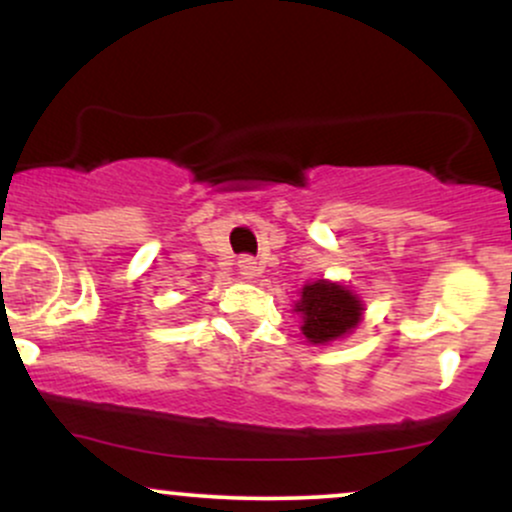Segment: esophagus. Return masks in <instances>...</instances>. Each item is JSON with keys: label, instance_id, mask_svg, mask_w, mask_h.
<instances>
[{"label": "esophagus", "instance_id": "34e87169", "mask_svg": "<svg viewBox=\"0 0 512 512\" xmlns=\"http://www.w3.org/2000/svg\"><path fill=\"white\" fill-rule=\"evenodd\" d=\"M238 269L240 274L248 276V279H252V276L260 272V267H257V262L252 260V257H243V260H238Z\"/></svg>", "mask_w": 512, "mask_h": 512}]
</instances>
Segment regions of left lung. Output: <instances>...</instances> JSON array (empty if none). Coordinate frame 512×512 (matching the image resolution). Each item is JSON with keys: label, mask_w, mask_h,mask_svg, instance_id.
<instances>
[{"label": "left lung", "mask_w": 512, "mask_h": 512, "mask_svg": "<svg viewBox=\"0 0 512 512\" xmlns=\"http://www.w3.org/2000/svg\"><path fill=\"white\" fill-rule=\"evenodd\" d=\"M293 310L303 317L301 330L308 342L330 344L356 330L363 317V301L346 286L320 279L303 286L301 301Z\"/></svg>", "instance_id": "8db88e82"}]
</instances>
